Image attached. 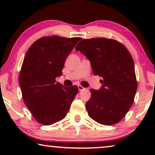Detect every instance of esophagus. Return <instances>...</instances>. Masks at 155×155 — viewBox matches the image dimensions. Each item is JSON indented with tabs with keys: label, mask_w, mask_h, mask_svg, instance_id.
Listing matches in <instances>:
<instances>
[{
	"label": "esophagus",
	"mask_w": 155,
	"mask_h": 155,
	"mask_svg": "<svg viewBox=\"0 0 155 155\" xmlns=\"http://www.w3.org/2000/svg\"><path fill=\"white\" fill-rule=\"evenodd\" d=\"M78 90H79L80 91H81V90H83L84 89V87H82V85H78Z\"/></svg>",
	"instance_id": "esophagus-1"
}]
</instances>
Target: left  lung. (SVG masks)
<instances>
[{"mask_svg":"<svg viewBox=\"0 0 155 155\" xmlns=\"http://www.w3.org/2000/svg\"><path fill=\"white\" fill-rule=\"evenodd\" d=\"M75 50L90 60L94 75L103 78L100 90H90L86 103L89 116L105 126L117 124L133 105L137 88L130 52L119 41L103 37L82 40Z\"/></svg>","mask_w":155,"mask_h":155,"instance_id":"left-lung-1","label":"left lung"}]
</instances>
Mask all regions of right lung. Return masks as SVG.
I'll return each mask as SVG.
<instances>
[{
    "label": "right lung",
    "instance_id": "obj_1",
    "mask_svg": "<svg viewBox=\"0 0 155 155\" xmlns=\"http://www.w3.org/2000/svg\"><path fill=\"white\" fill-rule=\"evenodd\" d=\"M82 38L44 37L29 48L19 75L23 99L38 123L54 124L66 116L78 92L76 85L65 87L56 82L65 58Z\"/></svg>",
    "mask_w": 155,
    "mask_h": 155
}]
</instances>
